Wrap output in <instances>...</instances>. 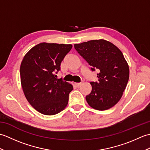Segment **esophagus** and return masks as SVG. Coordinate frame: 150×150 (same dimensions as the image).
<instances>
[{
    "label": "esophagus",
    "mask_w": 150,
    "mask_h": 150,
    "mask_svg": "<svg viewBox=\"0 0 150 150\" xmlns=\"http://www.w3.org/2000/svg\"><path fill=\"white\" fill-rule=\"evenodd\" d=\"M75 86L77 87V88H79V87L81 86V83H75Z\"/></svg>",
    "instance_id": "obj_1"
}]
</instances>
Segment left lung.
<instances>
[{"label": "left lung", "mask_w": 150, "mask_h": 150, "mask_svg": "<svg viewBox=\"0 0 150 150\" xmlns=\"http://www.w3.org/2000/svg\"><path fill=\"white\" fill-rule=\"evenodd\" d=\"M74 47L91 66V71H99L98 81L90 82L92 89L86 97L87 103L95 110L110 109L122 97L129 80V66L122 53L103 39L76 44Z\"/></svg>", "instance_id": "1"}]
</instances>
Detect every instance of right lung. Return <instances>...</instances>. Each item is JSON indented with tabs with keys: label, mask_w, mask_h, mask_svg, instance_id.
<instances>
[{
	"label": "right lung",
	"mask_w": 150,
	"mask_h": 150,
	"mask_svg": "<svg viewBox=\"0 0 150 150\" xmlns=\"http://www.w3.org/2000/svg\"><path fill=\"white\" fill-rule=\"evenodd\" d=\"M71 44L40 43L24 57L21 81L26 99L35 109L46 115L59 113L67 106L73 86L57 79L60 63Z\"/></svg>",
	"instance_id": "obj_1"
}]
</instances>
